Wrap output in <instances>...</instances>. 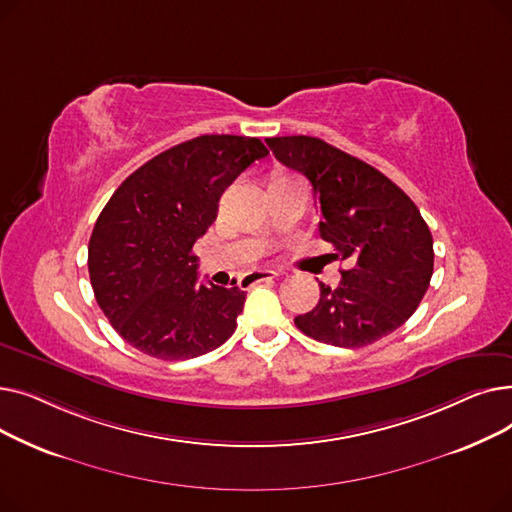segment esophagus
I'll list each match as a JSON object with an SVG mask.
<instances>
[{
    "instance_id": "esophagus-1",
    "label": "esophagus",
    "mask_w": 512,
    "mask_h": 512,
    "mask_svg": "<svg viewBox=\"0 0 512 512\" xmlns=\"http://www.w3.org/2000/svg\"><path fill=\"white\" fill-rule=\"evenodd\" d=\"M274 278H280V274L278 272H272V270H257V272H251V274H247L245 278H242V286H247V288H253L255 284H259V282H265V280H274Z\"/></svg>"
}]
</instances>
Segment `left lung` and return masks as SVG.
Segmentation results:
<instances>
[{"instance_id":"8db88e82","label":"left lung","mask_w":512,"mask_h":512,"mask_svg":"<svg viewBox=\"0 0 512 512\" xmlns=\"http://www.w3.org/2000/svg\"><path fill=\"white\" fill-rule=\"evenodd\" d=\"M276 159L309 178L319 234L348 261L336 288L319 282V303L294 317L313 340L359 348L398 330L434 274V238L417 205L380 170L315 137L265 139Z\"/></svg>"}]
</instances>
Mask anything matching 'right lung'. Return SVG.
Segmentation results:
<instances>
[{"instance_id":"right-lung-1","label":"right lung","mask_w":512,"mask_h":512,"mask_svg":"<svg viewBox=\"0 0 512 512\" xmlns=\"http://www.w3.org/2000/svg\"><path fill=\"white\" fill-rule=\"evenodd\" d=\"M267 153L253 137L203 134L155 155L116 188L89 240V276L130 346L182 361L234 334L247 292L199 284L193 247L215 222L222 193Z\"/></svg>"}]
</instances>
